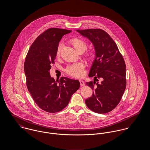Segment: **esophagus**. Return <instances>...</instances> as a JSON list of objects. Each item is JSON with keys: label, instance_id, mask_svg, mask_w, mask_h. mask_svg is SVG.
Returning <instances> with one entry per match:
<instances>
[{"label": "esophagus", "instance_id": "1", "mask_svg": "<svg viewBox=\"0 0 150 150\" xmlns=\"http://www.w3.org/2000/svg\"><path fill=\"white\" fill-rule=\"evenodd\" d=\"M80 86H85V83H84V81H83L81 80H80Z\"/></svg>", "mask_w": 150, "mask_h": 150}]
</instances>
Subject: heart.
<instances>
[{"instance_id":"heart-1","label":"heart","mask_w":150,"mask_h":150,"mask_svg":"<svg viewBox=\"0 0 150 150\" xmlns=\"http://www.w3.org/2000/svg\"><path fill=\"white\" fill-rule=\"evenodd\" d=\"M70 43L74 50L78 52L79 51L84 52L87 48V44L85 41L80 39H73L70 41ZM62 45L59 44L57 48V55H60V51L61 49ZM86 59L87 60H91L92 59L91 54H88L86 55ZM66 73L74 77H80L84 74V65L81 62L75 63L74 64H71L67 67L66 69Z\"/></svg>"}]
</instances>
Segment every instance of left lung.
<instances>
[{
	"instance_id": "8db88e82",
	"label": "left lung",
	"mask_w": 150,
	"mask_h": 150,
	"mask_svg": "<svg viewBox=\"0 0 150 150\" xmlns=\"http://www.w3.org/2000/svg\"><path fill=\"white\" fill-rule=\"evenodd\" d=\"M92 43L95 54L89 77L93 82L86 84L93 89L92 96L86 104L91 110L107 113L120 103L126 88V65L117 44L110 35L100 29L76 30ZM100 79V82L96 83Z\"/></svg>"
}]
</instances>
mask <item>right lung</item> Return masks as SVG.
<instances>
[{"label":"right lung","instance_id":"add662e5","mask_svg":"<svg viewBox=\"0 0 150 150\" xmlns=\"http://www.w3.org/2000/svg\"><path fill=\"white\" fill-rule=\"evenodd\" d=\"M71 32L59 28L46 30L32 43L25 60L28 89L36 105L48 112L63 110L80 88L79 80L62 77L55 81L50 73L60 40Z\"/></svg>","mask_w":150,"mask_h":150}]
</instances>
